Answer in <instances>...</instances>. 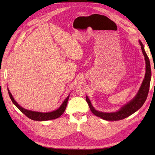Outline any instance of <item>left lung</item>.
I'll return each mask as SVG.
<instances>
[{
    "instance_id": "left-lung-1",
    "label": "left lung",
    "mask_w": 155,
    "mask_h": 155,
    "mask_svg": "<svg viewBox=\"0 0 155 155\" xmlns=\"http://www.w3.org/2000/svg\"><path fill=\"white\" fill-rule=\"evenodd\" d=\"M139 43L141 45V50L144 56V60L146 62L145 76L139 91H138L136 95L133 99H132V100L124 105L117 111L112 112H104L95 110V109L93 107V105L88 96H86V101L88 103V106L90 107L92 112L96 116L99 117L101 119L106 120H121L129 117V116L134 114L135 112H136L137 110H139L145 102L149 92L151 77V71L150 67V61L148 55L146 54L145 52L144 45L140 40H139Z\"/></svg>"
}]
</instances>
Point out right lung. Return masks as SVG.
Instances as JSON below:
<instances>
[{"instance_id": "right-lung-1", "label": "right lung", "mask_w": 155, "mask_h": 155, "mask_svg": "<svg viewBox=\"0 0 155 155\" xmlns=\"http://www.w3.org/2000/svg\"><path fill=\"white\" fill-rule=\"evenodd\" d=\"M7 90H8V93H9L10 98L12 102H13V104L24 114V115L28 117H29L32 120H39V121H45V120H52V119H55L56 118H58L59 117H60L67 108V105L68 101L70 96V94H69L68 96L63 102V103L59 107V108H58L57 109L51 112H36V111L28 110L22 107L21 105H19L17 103V102L14 100L12 95L11 94V93L10 92V91L9 90V88H7Z\"/></svg>"}]
</instances>
